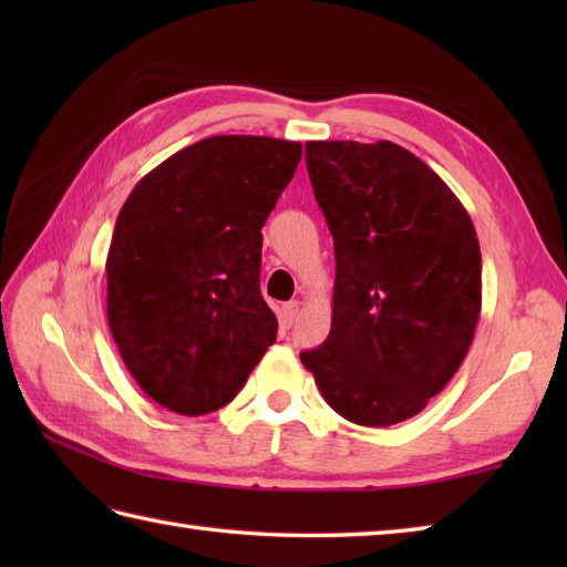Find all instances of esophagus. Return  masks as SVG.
I'll list each match as a JSON object with an SVG mask.
<instances>
[{
  "label": "esophagus",
  "instance_id": "esophagus-1",
  "mask_svg": "<svg viewBox=\"0 0 567 567\" xmlns=\"http://www.w3.org/2000/svg\"><path fill=\"white\" fill-rule=\"evenodd\" d=\"M299 309H302V302H297V299H292V302L282 305V319H285L287 327H292V323L297 321Z\"/></svg>",
  "mask_w": 567,
  "mask_h": 567
}]
</instances>
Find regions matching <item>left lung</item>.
<instances>
[{"instance_id":"8db88e82","label":"left lung","mask_w":567,"mask_h":567,"mask_svg":"<svg viewBox=\"0 0 567 567\" xmlns=\"http://www.w3.org/2000/svg\"><path fill=\"white\" fill-rule=\"evenodd\" d=\"M336 252L329 339L305 351L323 400L360 426L416 416L467 355L483 256L451 187L392 141H309Z\"/></svg>"}]
</instances>
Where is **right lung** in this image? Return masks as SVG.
Segmentation results:
<instances>
[{
    "label": "right lung",
    "mask_w": 567,
    "mask_h": 567,
    "mask_svg": "<svg viewBox=\"0 0 567 567\" xmlns=\"http://www.w3.org/2000/svg\"><path fill=\"white\" fill-rule=\"evenodd\" d=\"M302 143L212 136L131 189L106 252V317L153 402L202 416L228 404L277 339L260 295V228Z\"/></svg>",
    "instance_id": "right-lung-1"
}]
</instances>
